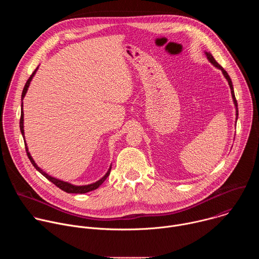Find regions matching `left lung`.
<instances>
[{
  "mask_svg": "<svg viewBox=\"0 0 259 259\" xmlns=\"http://www.w3.org/2000/svg\"><path fill=\"white\" fill-rule=\"evenodd\" d=\"M206 56H207V58H208V60L215 66V67H217V68H219V69H221V71H223V73H224V76L226 77V79L228 80V82H229V85H230V88H231V92H232V96H233V99H234V103H235V106H236V109H237V119L236 120H238V103H237V99H236V97H235V92H234V87H233V83H232V80H231V78H230V76H229V73L225 70V68L221 66L220 64H218V62H216V60L214 59V57L210 54V53H208V52H206ZM236 124H237V121H236Z\"/></svg>",
  "mask_w": 259,
  "mask_h": 259,
  "instance_id": "8db88e82",
  "label": "left lung"
}]
</instances>
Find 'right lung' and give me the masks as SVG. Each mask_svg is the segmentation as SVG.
<instances>
[{
	"instance_id": "1",
	"label": "right lung",
	"mask_w": 259,
	"mask_h": 259,
	"mask_svg": "<svg viewBox=\"0 0 259 259\" xmlns=\"http://www.w3.org/2000/svg\"><path fill=\"white\" fill-rule=\"evenodd\" d=\"M36 69H38V68L34 69V71L31 73V76L28 78V80L26 81V83H25V85H24V88H23V91H22V94H21V98H22V99H23V97H24L25 94H26V91H27V89H28V86H29V84H30V81H31L32 77L34 76V73H35ZM22 103H23V102H22ZM22 103H21V115H20L19 126H20L21 134H22V136H23V138H24V130H23V108H22L23 104H22ZM24 144H25V151H26L27 157H28L29 161L31 162L32 166H33L36 170H38L42 175H44L48 180H50L52 183H54L57 188H59L60 190L66 192V193H68V194H85V193H88V192H91V191L96 190L97 188H99V186H101V184L103 183V181L107 178V176H108L109 173H110V169H112V167H109V169H108V171L106 172V174H105L102 178H100L98 181H96V182H94V183L87 184V186H73V184H70V183H68V182L59 180V179H57V178H54V177L48 175V174H47L46 172H44L40 167H38V165H36V164L34 163V161L32 160V158H31V156H30V154L28 153V149H27L26 143H25V139H24Z\"/></svg>"
}]
</instances>
